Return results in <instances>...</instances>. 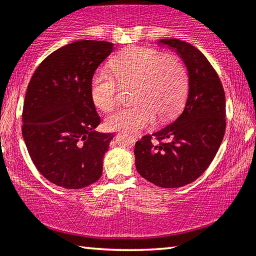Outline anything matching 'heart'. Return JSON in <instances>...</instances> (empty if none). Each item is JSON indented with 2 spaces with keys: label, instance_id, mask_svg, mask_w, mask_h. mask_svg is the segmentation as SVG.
<instances>
[{
  "label": "heart",
  "instance_id": "b5f03b06",
  "mask_svg": "<svg viewBox=\"0 0 256 256\" xmlns=\"http://www.w3.org/2000/svg\"><path fill=\"white\" fill-rule=\"evenodd\" d=\"M112 73L98 70L90 79V98L96 108L110 111L117 102L119 84L132 86L136 104L113 112L106 126L113 131L137 132L151 124L174 118L182 108L188 94L189 76L178 58L164 56L154 48L134 47L111 60Z\"/></svg>",
  "mask_w": 256,
  "mask_h": 256
}]
</instances>
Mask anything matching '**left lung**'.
I'll return each instance as SVG.
<instances>
[{
	"label": "left lung",
	"instance_id": "obj_1",
	"mask_svg": "<svg viewBox=\"0 0 256 256\" xmlns=\"http://www.w3.org/2000/svg\"><path fill=\"white\" fill-rule=\"evenodd\" d=\"M186 66L189 93L182 114L154 136L136 143V168L142 177L162 188L194 182L208 169L226 132V96L221 80L208 59L192 44L162 38ZM166 140V142H163Z\"/></svg>",
	"mask_w": 256,
	"mask_h": 256
}]
</instances>
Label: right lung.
<instances>
[{"instance_id":"add662e5","label":"right lung","mask_w":256,"mask_h":256,"mask_svg":"<svg viewBox=\"0 0 256 256\" xmlns=\"http://www.w3.org/2000/svg\"><path fill=\"white\" fill-rule=\"evenodd\" d=\"M112 52L108 41L66 44L42 61L28 84L22 111L26 146L42 176L64 189H82L102 174L114 134L94 130L100 117L90 86Z\"/></svg>"}]
</instances>
